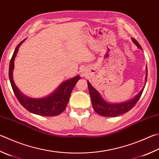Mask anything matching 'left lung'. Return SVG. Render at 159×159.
<instances>
[{"instance_id": "8db88e82", "label": "left lung", "mask_w": 159, "mask_h": 159, "mask_svg": "<svg viewBox=\"0 0 159 159\" xmlns=\"http://www.w3.org/2000/svg\"><path fill=\"white\" fill-rule=\"evenodd\" d=\"M133 42L137 46V47L143 50L141 48L139 43L137 42V40L134 38H131ZM147 78H148V68H147V74H146V81ZM89 94L90 95L92 106L94 111L99 115H102L103 117H116L118 115H120L124 113H126L129 111L132 108L134 107V106L136 104L142 95L143 92V89L138 93L136 97H135L134 99L128 101V102L120 103H109L105 102L101 97L99 92L95 89L90 83L88 82Z\"/></svg>"}]
</instances>
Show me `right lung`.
I'll list each match as a JSON object with an SVG mask.
<instances>
[{
    "instance_id": "right-lung-1",
    "label": "right lung",
    "mask_w": 159,
    "mask_h": 159,
    "mask_svg": "<svg viewBox=\"0 0 159 159\" xmlns=\"http://www.w3.org/2000/svg\"><path fill=\"white\" fill-rule=\"evenodd\" d=\"M22 41L17 45L11 57L9 68V78L13 92L19 103L30 112L41 116H56L65 111L67 103L70 99V95L75 85L80 77L76 76L72 79L63 82L53 94L49 96L40 99H33L24 96L21 94L19 89L15 85L12 78V71L14 69V62L16 53L18 52L20 45Z\"/></svg>"
}]
</instances>
